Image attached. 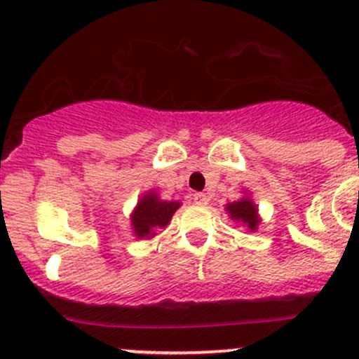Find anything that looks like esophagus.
Instances as JSON below:
<instances>
[{"instance_id": "esophagus-1", "label": "esophagus", "mask_w": 359, "mask_h": 359, "mask_svg": "<svg viewBox=\"0 0 359 359\" xmlns=\"http://www.w3.org/2000/svg\"><path fill=\"white\" fill-rule=\"evenodd\" d=\"M194 203H196V205H208V196H206V194H203V193H196L194 194Z\"/></svg>"}]
</instances>
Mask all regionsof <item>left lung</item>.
I'll use <instances>...</instances> for the list:
<instances>
[{
	"instance_id": "1",
	"label": "left lung",
	"mask_w": 359,
	"mask_h": 359,
	"mask_svg": "<svg viewBox=\"0 0 359 359\" xmlns=\"http://www.w3.org/2000/svg\"><path fill=\"white\" fill-rule=\"evenodd\" d=\"M226 212L231 220H234L236 224H241L250 233H255L259 229V224L262 222L259 215V206L255 205V201L252 200V196L248 193L241 200L227 203Z\"/></svg>"
}]
</instances>
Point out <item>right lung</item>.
<instances>
[{"label":"right lung","instance_id":"right-lung-1","mask_svg":"<svg viewBox=\"0 0 359 359\" xmlns=\"http://www.w3.org/2000/svg\"><path fill=\"white\" fill-rule=\"evenodd\" d=\"M180 205H182L180 201L161 200L154 189L146 191L139 198L132 215H130L133 236L139 240H151L156 236V231L168 226L173 213L179 210Z\"/></svg>","mask_w":359,"mask_h":359}]
</instances>
